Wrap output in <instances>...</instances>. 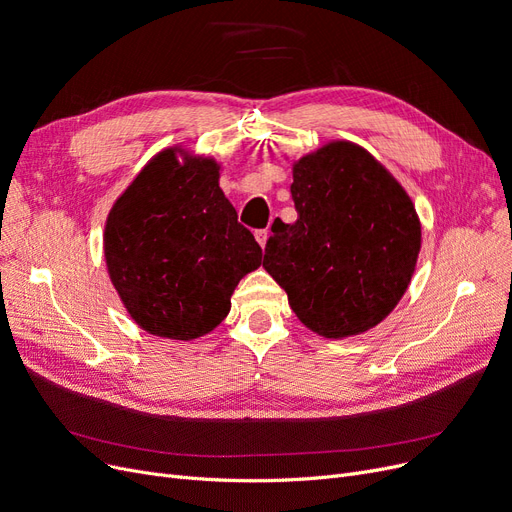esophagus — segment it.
Returning a JSON list of instances; mask_svg holds the SVG:
<instances>
[{
	"label": "esophagus",
	"instance_id": "obj_1",
	"mask_svg": "<svg viewBox=\"0 0 512 512\" xmlns=\"http://www.w3.org/2000/svg\"><path fill=\"white\" fill-rule=\"evenodd\" d=\"M267 236H270V232H267V230H257L255 232V238H257V242L261 245V249H265V245H267Z\"/></svg>",
	"mask_w": 512,
	"mask_h": 512
}]
</instances>
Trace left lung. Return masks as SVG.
Segmentation results:
<instances>
[{
	"label": "left lung",
	"instance_id": "left-lung-1",
	"mask_svg": "<svg viewBox=\"0 0 512 512\" xmlns=\"http://www.w3.org/2000/svg\"><path fill=\"white\" fill-rule=\"evenodd\" d=\"M299 218H276L263 267L292 311L324 338L378 326L398 305L421 249L415 205L363 147L334 141L292 166Z\"/></svg>",
	"mask_w": 512,
	"mask_h": 512
}]
</instances>
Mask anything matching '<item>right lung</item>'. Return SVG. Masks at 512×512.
Masks as SVG:
<instances>
[{
	"instance_id": "1",
	"label": "right lung",
	"mask_w": 512,
	"mask_h": 512,
	"mask_svg": "<svg viewBox=\"0 0 512 512\" xmlns=\"http://www.w3.org/2000/svg\"><path fill=\"white\" fill-rule=\"evenodd\" d=\"M218 180L213 159L164 149L107 215V272L130 317L153 336L211 332L228 315L240 278L261 265V247L238 224Z\"/></svg>"
}]
</instances>
